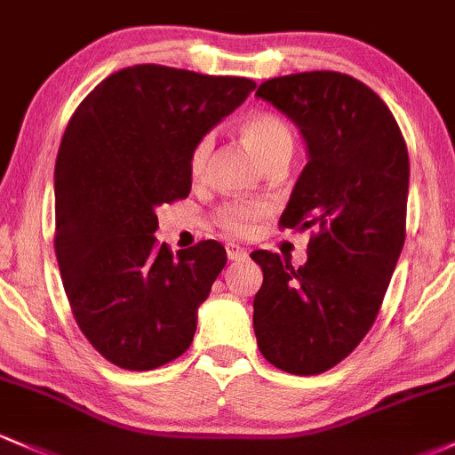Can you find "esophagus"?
Instances as JSON below:
<instances>
[{
    "label": "esophagus",
    "instance_id": "34e87169",
    "mask_svg": "<svg viewBox=\"0 0 455 455\" xmlns=\"http://www.w3.org/2000/svg\"><path fill=\"white\" fill-rule=\"evenodd\" d=\"M226 251L229 260H243V258H247V249L241 245H234V243H228Z\"/></svg>",
    "mask_w": 455,
    "mask_h": 455
}]
</instances>
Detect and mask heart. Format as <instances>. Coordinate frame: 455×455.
I'll use <instances>...</instances> for the list:
<instances>
[{"label":"heart","instance_id":"1","mask_svg":"<svg viewBox=\"0 0 455 455\" xmlns=\"http://www.w3.org/2000/svg\"><path fill=\"white\" fill-rule=\"evenodd\" d=\"M243 140L247 148L267 164L282 163L291 158L292 148H295V136H292L291 125L282 116L273 112H256L241 125ZM212 136L206 134L193 145L188 154V175L190 180L199 182L206 178L210 156H212ZM273 206L265 199H236V202L223 204L214 212V223L234 238H245L256 229L262 219L271 214Z\"/></svg>","mask_w":455,"mask_h":455}]
</instances>
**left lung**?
Listing matches in <instances>:
<instances>
[{"label":"left lung","instance_id":"obj_1","mask_svg":"<svg viewBox=\"0 0 455 455\" xmlns=\"http://www.w3.org/2000/svg\"><path fill=\"white\" fill-rule=\"evenodd\" d=\"M256 97L297 124L307 145L282 229H310L295 268L258 249L253 297L262 355L292 375L345 360L375 323L405 241L410 160L397 121L375 91L339 71L273 77Z\"/></svg>","mask_w":455,"mask_h":455}]
</instances>
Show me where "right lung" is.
Returning a JSON list of instances; mask_svg holds the SVG:
<instances>
[{
	"label": "right lung",
	"instance_id": "1",
	"mask_svg": "<svg viewBox=\"0 0 455 455\" xmlns=\"http://www.w3.org/2000/svg\"><path fill=\"white\" fill-rule=\"evenodd\" d=\"M256 89L163 65L112 73L73 112L56 158V249L73 319L112 364L151 371L193 343L228 262L199 241L173 256L156 208L187 199L193 145Z\"/></svg>",
	"mask_w": 455,
	"mask_h": 455
}]
</instances>
